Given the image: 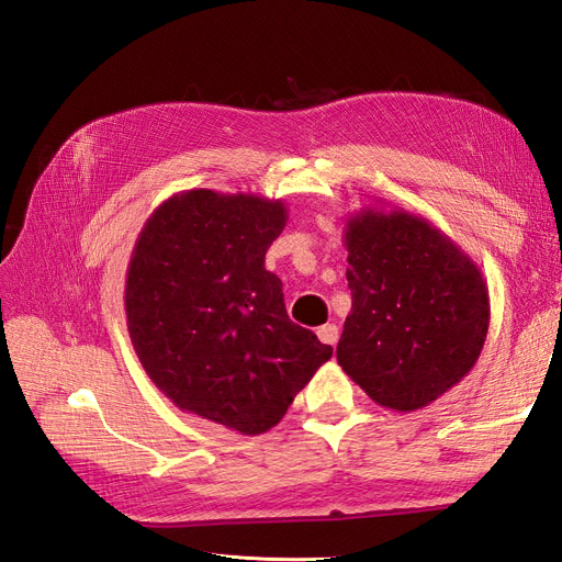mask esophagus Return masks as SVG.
Instances as JSON below:
<instances>
[{
    "label": "esophagus",
    "mask_w": 562,
    "mask_h": 562,
    "mask_svg": "<svg viewBox=\"0 0 562 562\" xmlns=\"http://www.w3.org/2000/svg\"><path fill=\"white\" fill-rule=\"evenodd\" d=\"M316 335L323 345H337V337H339V328L335 326V323H326V326L316 328Z\"/></svg>",
    "instance_id": "1"
}]
</instances>
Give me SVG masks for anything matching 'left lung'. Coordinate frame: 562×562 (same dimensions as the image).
Wrapping results in <instances>:
<instances>
[{
    "instance_id": "obj_1",
    "label": "left lung",
    "mask_w": 562,
    "mask_h": 562,
    "mask_svg": "<svg viewBox=\"0 0 562 562\" xmlns=\"http://www.w3.org/2000/svg\"><path fill=\"white\" fill-rule=\"evenodd\" d=\"M347 220L351 314L337 363L382 407L413 413L469 375L490 326L487 283L429 220L401 209Z\"/></svg>"
}]
</instances>
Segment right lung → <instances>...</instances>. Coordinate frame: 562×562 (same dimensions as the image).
<instances>
[{"instance_id": "1", "label": "right lung", "mask_w": 562, "mask_h": 562, "mask_svg": "<svg viewBox=\"0 0 562 562\" xmlns=\"http://www.w3.org/2000/svg\"><path fill=\"white\" fill-rule=\"evenodd\" d=\"M283 199L187 190L147 217L126 269L135 353L182 413L244 436L269 431L333 356L288 318L265 252Z\"/></svg>"}]
</instances>
